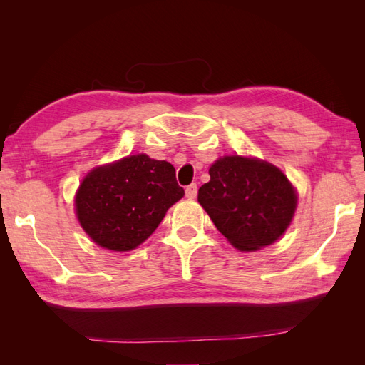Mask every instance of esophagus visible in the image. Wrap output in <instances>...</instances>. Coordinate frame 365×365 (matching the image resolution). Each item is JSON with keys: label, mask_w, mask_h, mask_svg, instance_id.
I'll return each mask as SVG.
<instances>
[{"label": "esophagus", "mask_w": 365, "mask_h": 365, "mask_svg": "<svg viewBox=\"0 0 365 365\" xmlns=\"http://www.w3.org/2000/svg\"><path fill=\"white\" fill-rule=\"evenodd\" d=\"M196 195H197V187H196V184H190V185L185 187V196L189 197V200H195Z\"/></svg>", "instance_id": "obj_1"}]
</instances>
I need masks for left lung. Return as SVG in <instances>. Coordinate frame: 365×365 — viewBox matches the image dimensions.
Wrapping results in <instances>:
<instances>
[{"label":"left lung","instance_id":"8db88e82","mask_svg":"<svg viewBox=\"0 0 365 365\" xmlns=\"http://www.w3.org/2000/svg\"><path fill=\"white\" fill-rule=\"evenodd\" d=\"M208 173L197 202L236 250H262L289 228L298 193L277 165L235 153L219 157Z\"/></svg>","mask_w":365,"mask_h":365}]
</instances>
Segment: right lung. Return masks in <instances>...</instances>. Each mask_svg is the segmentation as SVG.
<instances>
[{
    "label": "right lung",
    "mask_w": 365,
    "mask_h": 365,
    "mask_svg": "<svg viewBox=\"0 0 365 365\" xmlns=\"http://www.w3.org/2000/svg\"><path fill=\"white\" fill-rule=\"evenodd\" d=\"M182 196L169 161L135 153L88 172L74 195V213L96 245L126 252L141 245Z\"/></svg>",
    "instance_id": "obj_1"
}]
</instances>
